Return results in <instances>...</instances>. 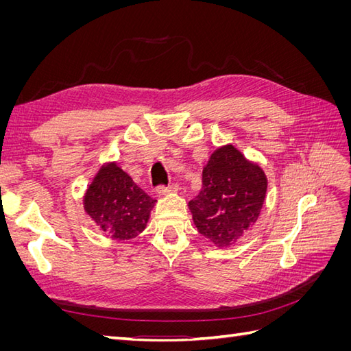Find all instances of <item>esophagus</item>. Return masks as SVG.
<instances>
[{"label": "esophagus", "mask_w": 351, "mask_h": 351, "mask_svg": "<svg viewBox=\"0 0 351 351\" xmlns=\"http://www.w3.org/2000/svg\"><path fill=\"white\" fill-rule=\"evenodd\" d=\"M177 190H178V186H177V184H171V186H168V187L159 186V187H158V193H159V195H168V193L177 192Z\"/></svg>", "instance_id": "34e87169"}]
</instances>
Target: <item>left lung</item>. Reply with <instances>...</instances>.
<instances>
[{"instance_id": "obj_1", "label": "left lung", "mask_w": 351, "mask_h": 351, "mask_svg": "<svg viewBox=\"0 0 351 351\" xmlns=\"http://www.w3.org/2000/svg\"><path fill=\"white\" fill-rule=\"evenodd\" d=\"M263 169L232 145L218 147L202 171V189L189 202L202 236L218 247L234 244L256 222L267 195Z\"/></svg>"}]
</instances>
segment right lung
<instances>
[{
  "mask_svg": "<svg viewBox=\"0 0 351 351\" xmlns=\"http://www.w3.org/2000/svg\"><path fill=\"white\" fill-rule=\"evenodd\" d=\"M155 202L119 165L108 162L95 176L83 205L95 224L114 240H130L146 228Z\"/></svg>",
  "mask_w": 351,
  "mask_h": 351,
  "instance_id": "obj_1",
  "label": "right lung"
}]
</instances>
